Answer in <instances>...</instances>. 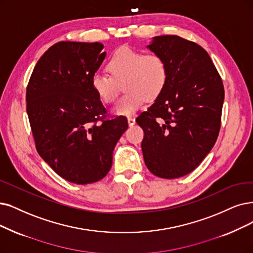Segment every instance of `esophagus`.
<instances>
[{
	"label": "esophagus",
	"instance_id": "34e87169",
	"mask_svg": "<svg viewBox=\"0 0 253 253\" xmlns=\"http://www.w3.org/2000/svg\"><path fill=\"white\" fill-rule=\"evenodd\" d=\"M127 123H128V126H134V125L136 124V120H135L134 117L128 116V117H127Z\"/></svg>",
	"mask_w": 253,
	"mask_h": 253
}]
</instances>
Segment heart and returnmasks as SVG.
Masks as SVG:
<instances>
[{
  "instance_id": "heart-1",
  "label": "heart",
  "mask_w": 253,
  "mask_h": 253,
  "mask_svg": "<svg viewBox=\"0 0 253 253\" xmlns=\"http://www.w3.org/2000/svg\"><path fill=\"white\" fill-rule=\"evenodd\" d=\"M106 68L111 77L94 75L91 87L96 96L105 104H113L124 82L126 92L113 109L118 115L133 114L146 99H154L163 91L168 80V67L160 54L129 46L117 48L110 57Z\"/></svg>"
}]
</instances>
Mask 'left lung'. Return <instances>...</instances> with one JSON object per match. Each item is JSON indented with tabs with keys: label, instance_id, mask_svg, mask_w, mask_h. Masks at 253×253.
<instances>
[{
	"label": "left lung",
	"instance_id": "8db88e82",
	"mask_svg": "<svg viewBox=\"0 0 253 253\" xmlns=\"http://www.w3.org/2000/svg\"><path fill=\"white\" fill-rule=\"evenodd\" d=\"M147 47L165 59L168 80L136 123L145 165L162 178L192 172L213 148L221 126L224 87L205 48L176 35L156 36Z\"/></svg>",
	"mask_w": 253,
	"mask_h": 253
}]
</instances>
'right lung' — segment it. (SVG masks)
Segmentation results:
<instances>
[{
    "label": "right lung",
    "instance_id": "obj_1",
    "mask_svg": "<svg viewBox=\"0 0 253 253\" xmlns=\"http://www.w3.org/2000/svg\"><path fill=\"white\" fill-rule=\"evenodd\" d=\"M99 42H60L40 57L27 86V113L36 149L57 174L87 185L104 178L127 128L107 118L91 87L106 52Z\"/></svg>",
    "mask_w": 253,
    "mask_h": 253
}]
</instances>
